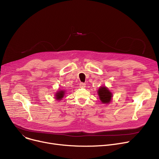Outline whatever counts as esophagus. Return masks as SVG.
Instances as JSON below:
<instances>
[{
	"mask_svg": "<svg viewBox=\"0 0 159 159\" xmlns=\"http://www.w3.org/2000/svg\"><path fill=\"white\" fill-rule=\"evenodd\" d=\"M79 86H80V88H84L86 87V84H85V83L81 82L80 84V85H79Z\"/></svg>",
	"mask_w": 159,
	"mask_h": 159,
	"instance_id": "obj_1",
	"label": "esophagus"
}]
</instances>
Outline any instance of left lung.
<instances>
[{
  "label": "left lung",
  "instance_id": "obj_1",
  "mask_svg": "<svg viewBox=\"0 0 159 159\" xmlns=\"http://www.w3.org/2000/svg\"><path fill=\"white\" fill-rule=\"evenodd\" d=\"M98 95L103 104H109L113 97L112 93L105 86H102L98 89Z\"/></svg>",
  "mask_w": 159,
  "mask_h": 159
}]
</instances>
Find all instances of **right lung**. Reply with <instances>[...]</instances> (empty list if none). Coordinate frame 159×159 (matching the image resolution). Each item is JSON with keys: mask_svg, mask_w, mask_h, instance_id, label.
Here are the masks:
<instances>
[{"mask_svg": "<svg viewBox=\"0 0 159 159\" xmlns=\"http://www.w3.org/2000/svg\"><path fill=\"white\" fill-rule=\"evenodd\" d=\"M65 94V91L64 90H61L57 92L55 94V99L57 101H61V100L64 97Z\"/></svg>", "mask_w": 159, "mask_h": 159, "instance_id": "obj_1", "label": "right lung"}]
</instances>
